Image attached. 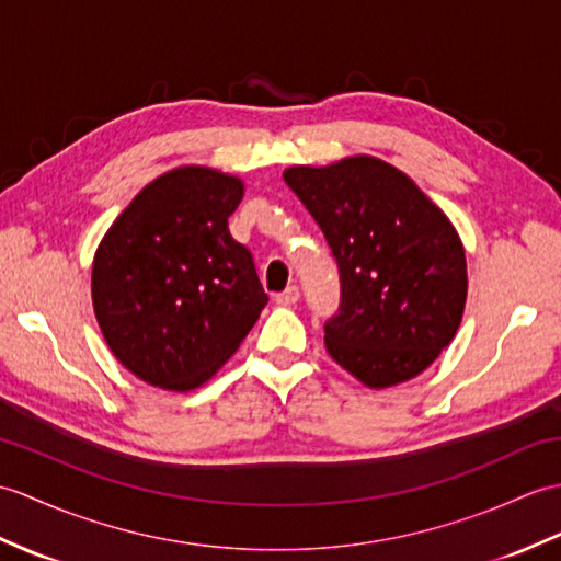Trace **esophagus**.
Returning a JSON list of instances; mask_svg holds the SVG:
<instances>
[{"label":"esophagus","mask_w":561,"mask_h":561,"mask_svg":"<svg viewBox=\"0 0 561 561\" xmlns=\"http://www.w3.org/2000/svg\"><path fill=\"white\" fill-rule=\"evenodd\" d=\"M298 298H301V291H298V286H286L284 291H279L277 296H275V301L279 304V306H294Z\"/></svg>","instance_id":"34e87169"}]
</instances>
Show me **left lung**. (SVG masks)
I'll use <instances>...</instances> for the list:
<instances>
[{"instance_id":"left-lung-1","label":"left lung","mask_w":561,"mask_h":561,"mask_svg":"<svg viewBox=\"0 0 561 561\" xmlns=\"http://www.w3.org/2000/svg\"><path fill=\"white\" fill-rule=\"evenodd\" d=\"M284 181L316 217L340 265V312L324 346L370 389L411 380L457 334L466 251L449 217L413 179L373 154L296 164Z\"/></svg>"}]
</instances>
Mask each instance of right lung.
Masks as SVG:
<instances>
[{
	"instance_id": "1",
	"label": "right lung",
	"mask_w": 561,
	"mask_h": 561,
	"mask_svg": "<svg viewBox=\"0 0 561 561\" xmlns=\"http://www.w3.org/2000/svg\"><path fill=\"white\" fill-rule=\"evenodd\" d=\"M243 181L186 164L142 188L93 260L104 342L142 382L191 392L237 354L267 294L251 251L231 239Z\"/></svg>"
}]
</instances>
